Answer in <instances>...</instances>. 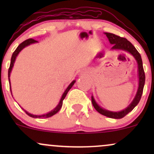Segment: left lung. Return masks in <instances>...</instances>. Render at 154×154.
Wrapping results in <instances>:
<instances>
[{
    "instance_id": "obj_1",
    "label": "left lung",
    "mask_w": 154,
    "mask_h": 154,
    "mask_svg": "<svg viewBox=\"0 0 154 154\" xmlns=\"http://www.w3.org/2000/svg\"><path fill=\"white\" fill-rule=\"evenodd\" d=\"M105 35H106L108 39H109V42L111 44H112L113 47L111 49H115V50H123L131 54L134 56L136 61L137 63V72H138V78H139V84H138V89H137V93H136L135 98L130 105L124 110L121 111H117V112H114V111H110L106 110L103 109L99 106L98 103L95 102V100L93 98V96L91 97L92 103H93V106L95 109V110L100 113L102 115L107 116L109 118H113V119H122L124 116H125L129 112H130L132 109L135 108L136 106L139 103L140 100L141 96H142L143 91V87L145 85V80H146V77H145V72L143 69V61L141 59L140 54H139L138 51L136 50V48L134 47V45L128 41L126 38H121V37L118 36L112 33L105 32Z\"/></svg>"
}]
</instances>
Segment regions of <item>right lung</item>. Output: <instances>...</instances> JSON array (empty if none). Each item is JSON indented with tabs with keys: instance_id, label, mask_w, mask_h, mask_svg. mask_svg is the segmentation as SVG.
<instances>
[{
	"instance_id": "obj_1",
	"label": "right lung",
	"mask_w": 154,
	"mask_h": 154,
	"mask_svg": "<svg viewBox=\"0 0 154 154\" xmlns=\"http://www.w3.org/2000/svg\"><path fill=\"white\" fill-rule=\"evenodd\" d=\"M38 43V41L37 40H34V39H28V40H24V42H22V43L20 44V45H19L18 47L17 48V49H16L14 52L13 53V54H12V56H11V63H10V66H9V69H8V81H9V85H10V91H11V82H10V74H11V72L12 70V68H13L14 66V63L15 62V60H16V58H17V56H18V54H19V52H20L22 50L23 48H24L26 46H28V45H29L30 44H32V43ZM76 82L75 80H73L72 82L70 83L69 85L67 87V88L66 90H65L64 93H63L62 95V97H61V100H60L59 104L57 105V106H56L54 110H52L50 112L47 113L46 114H43V115H34V114H29V113H28L27 111H26L25 110H24V111L26 112V114H27L28 116H31V117L32 118H48V117H51V116H54V114H56V113L58 112L60 110V109H61V106H62V104H63V99L65 98V97H66V95L67 94V93H68L70 89H71L72 86H73V85L75 84V82ZM12 95V94H11Z\"/></svg>"
}]
</instances>
